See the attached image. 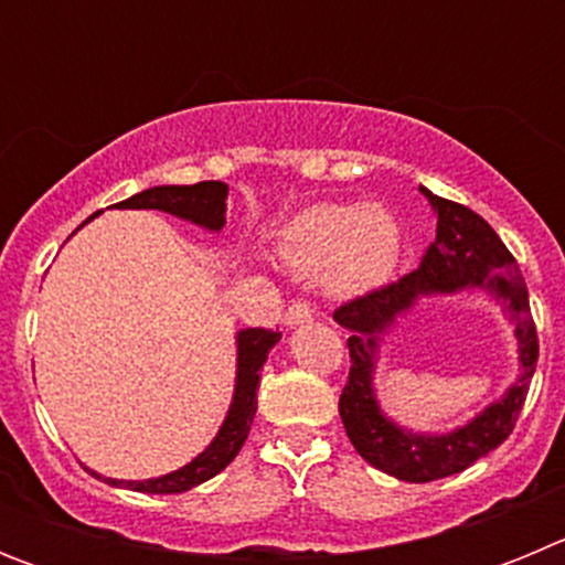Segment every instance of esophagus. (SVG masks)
Listing matches in <instances>:
<instances>
[{
    "instance_id": "1",
    "label": "esophagus",
    "mask_w": 565,
    "mask_h": 565,
    "mask_svg": "<svg viewBox=\"0 0 565 565\" xmlns=\"http://www.w3.org/2000/svg\"><path fill=\"white\" fill-rule=\"evenodd\" d=\"M313 319V306L308 299H294L286 308V326H306Z\"/></svg>"
}]
</instances>
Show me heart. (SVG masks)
Returning a JSON list of instances; mask_svg holds the SVG:
<instances>
[{
  "label": "heart",
  "mask_w": 565,
  "mask_h": 565,
  "mask_svg": "<svg viewBox=\"0 0 565 565\" xmlns=\"http://www.w3.org/2000/svg\"><path fill=\"white\" fill-rule=\"evenodd\" d=\"M402 254V228L382 206L317 203L279 237V257L299 274L326 277L337 291H367L391 277Z\"/></svg>",
  "instance_id": "b5f03b06"
}]
</instances>
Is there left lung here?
<instances>
[{
  "label": "left lung",
  "instance_id": "left-lung-1",
  "mask_svg": "<svg viewBox=\"0 0 565 565\" xmlns=\"http://www.w3.org/2000/svg\"><path fill=\"white\" fill-rule=\"evenodd\" d=\"M422 192L430 198L433 209L438 212V228L416 271L359 294L333 311L339 326L351 331L348 337L351 373L339 396V416L348 438L364 461L411 483L438 481L463 472L478 458L495 450L498 444L507 441L509 433L515 430L537 362V328L529 313V294L512 252L503 246V239L481 214L463 203L438 198L430 189L422 186ZM463 285H483L508 302L516 322L524 373L501 403L488 408L461 431L450 437L404 434L377 413L372 398L370 371L375 333L392 324L395 313L406 310L418 292H449Z\"/></svg>",
  "mask_w": 565,
  "mask_h": 565
}]
</instances>
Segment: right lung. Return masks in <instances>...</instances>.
Masks as SVG:
<instances>
[{"label":"right lung","instance_id":"obj_1","mask_svg":"<svg viewBox=\"0 0 565 565\" xmlns=\"http://www.w3.org/2000/svg\"><path fill=\"white\" fill-rule=\"evenodd\" d=\"M226 192L228 186L221 181H201L192 183V186H152L147 192L132 194L127 201L115 203V206L161 209V212L178 214L183 221L217 232L226 223ZM279 337L282 333L268 331V328H248V331L239 333L237 387H234L232 411H228L217 438L192 463L163 478H152V481H115V478H104V481L113 483V487H129L135 492H149V495H174V492H186V489L198 487V483L217 476L221 469H226L248 438V430H252L254 413H257L259 371H263L268 351L279 342Z\"/></svg>","mask_w":565,"mask_h":565}]
</instances>
